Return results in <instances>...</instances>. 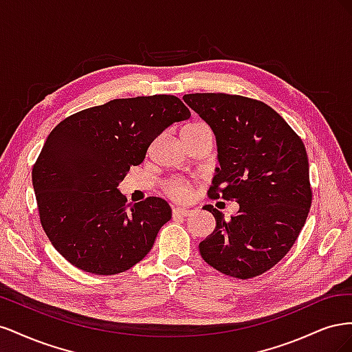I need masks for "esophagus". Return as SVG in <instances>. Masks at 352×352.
<instances>
[{"mask_svg": "<svg viewBox=\"0 0 352 352\" xmlns=\"http://www.w3.org/2000/svg\"><path fill=\"white\" fill-rule=\"evenodd\" d=\"M190 214V210L188 208H173V217H186Z\"/></svg>", "mask_w": 352, "mask_h": 352, "instance_id": "34e87169", "label": "esophagus"}]
</instances>
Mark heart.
<instances>
[{
	"label": "heart",
	"instance_id": "1",
	"mask_svg": "<svg viewBox=\"0 0 352 352\" xmlns=\"http://www.w3.org/2000/svg\"><path fill=\"white\" fill-rule=\"evenodd\" d=\"M192 133H211L208 126L204 123H190L184 129L185 135H192ZM166 194L168 198L173 201H186L190 195V184L186 182L184 179H173L166 185Z\"/></svg>",
	"mask_w": 352,
	"mask_h": 352
}]
</instances>
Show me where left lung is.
<instances>
[{
	"label": "left lung",
	"instance_id": "left-lung-1",
	"mask_svg": "<svg viewBox=\"0 0 352 352\" xmlns=\"http://www.w3.org/2000/svg\"><path fill=\"white\" fill-rule=\"evenodd\" d=\"M184 101L216 136L210 190L235 199V216L212 206L216 229L199 242L201 257L232 278L248 279L279 263L304 226L311 206L302 141L261 101L228 94H186Z\"/></svg>",
	"mask_w": 352,
	"mask_h": 352
}]
</instances>
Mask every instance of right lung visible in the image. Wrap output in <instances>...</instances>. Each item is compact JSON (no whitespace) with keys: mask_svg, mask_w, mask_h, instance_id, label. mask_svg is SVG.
I'll list each match as a JSON object with an SVG mask.
<instances>
[{"mask_svg":"<svg viewBox=\"0 0 352 352\" xmlns=\"http://www.w3.org/2000/svg\"><path fill=\"white\" fill-rule=\"evenodd\" d=\"M189 117L173 95H151L82 110L52 129L32 184L42 228L74 267L117 274L151 251L172 208L157 197L126 206L117 188L158 135Z\"/></svg>","mask_w":352,"mask_h":352,"instance_id":"1","label":"right lung"}]
</instances>
